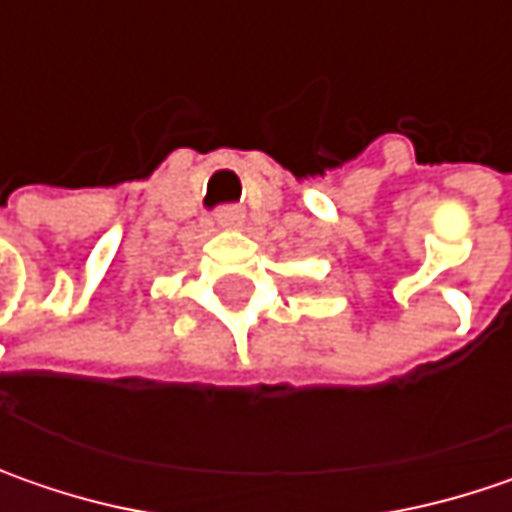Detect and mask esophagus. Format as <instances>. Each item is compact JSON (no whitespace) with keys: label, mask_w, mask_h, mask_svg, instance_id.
<instances>
[{"label":"esophagus","mask_w":512,"mask_h":512,"mask_svg":"<svg viewBox=\"0 0 512 512\" xmlns=\"http://www.w3.org/2000/svg\"><path fill=\"white\" fill-rule=\"evenodd\" d=\"M217 223H220L223 229H240V226H243V212L234 209V206H226V209L217 212Z\"/></svg>","instance_id":"34e87169"}]
</instances>
